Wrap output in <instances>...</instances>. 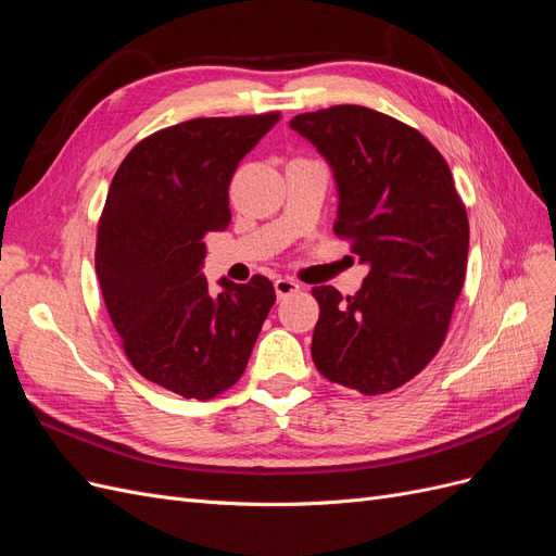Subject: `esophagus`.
Masks as SVG:
<instances>
[{
	"label": "esophagus",
	"mask_w": 556,
	"mask_h": 556,
	"mask_svg": "<svg viewBox=\"0 0 556 556\" xmlns=\"http://www.w3.org/2000/svg\"><path fill=\"white\" fill-rule=\"evenodd\" d=\"M274 288H276V296L278 299H288V296H292V294H296L301 290V285L296 280H292V278H278L274 282Z\"/></svg>",
	"instance_id": "1"
}]
</instances>
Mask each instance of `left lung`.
I'll return each mask as SVG.
<instances>
[{
    "label": "left lung",
    "instance_id": "obj_1",
    "mask_svg": "<svg viewBox=\"0 0 556 556\" xmlns=\"http://www.w3.org/2000/svg\"><path fill=\"white\" fill-rule=\"evenodd\" d=\"M290 127L339 185L333 233L371 266L352 296L313 288V362L327 380L366 396L392 392L445 341L466 278V206L445 157L392 115L341 104L294 115Z\"/></svg>",
    "mask_w": 556,
    "mask_h": 556
}]
</instances>
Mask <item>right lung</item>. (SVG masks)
Instances as JSON below:
<instances>
[{
    "mask_svg": "<svg viewBox=\"0 0 556 556\" xmlns=\"http://www.w3.org/2000/svg\"><path fill=\"white\" fill-rule=\"evenodd\" d=\"M280 113L194 117L150 134L117 166L97 227V278L129 364L164 390L208 401L243 376L274 282L201 276L204 237L231 223L229 182Z\"/></svg>",
    "mask_w": 556,
    "mask_h": 556,
    "instance_id": "obj_1",
    "label": "right lung"
}]
</instances>
